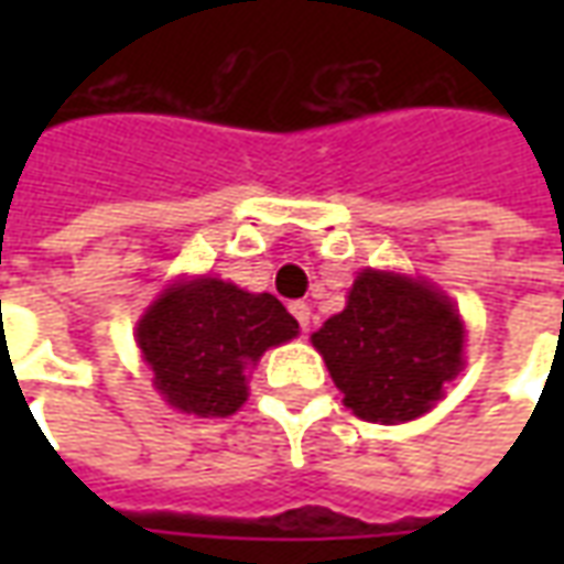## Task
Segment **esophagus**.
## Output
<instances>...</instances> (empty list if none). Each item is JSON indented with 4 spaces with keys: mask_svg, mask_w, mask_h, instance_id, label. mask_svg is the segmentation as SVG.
Segmentation results:
<instances>
[{
    "mask_svg": "<svg viewBox=\"0 0 564 564\" xmlns=\"http://www.w3.org/2000/svg\"><path fill=\"white\" fill-rule=\"evenodd\" d=\"M290 311H293V317L299 319V326H302V329H307V323H311V305H307V302H293V305H290Z\"/></svg>",
    "mask_w": 564,
    "mask_h": 564,
    "instance_id": "esophagus-1",
    "label": "esophagus"
}]
</instances>
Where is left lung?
<instances>
[{"label": "left lung", "mask_w": 564, "mask_h": 564, "mask_svg": "<svg viewBox=\"0 0 564 564\" xmlns=\"http://www.w3.org/2000/svg\"><path fill=\"white\" fill-rule=\"evenodd\" d=\"M311 341L344 404L368 423L423 416L465 366V326L453 302L432 283L392 271H359L347 307Z\"/></svg>", "instance_id": "left-lung-1"}]
</instances>
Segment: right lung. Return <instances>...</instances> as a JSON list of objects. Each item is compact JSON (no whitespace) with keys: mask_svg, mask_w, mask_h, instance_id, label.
<instances>
[{"mask_svg":"<svg viewBox=\"0 0 564 564\" xmlns=\"http://www.w3.org/2000/svg\"><path fill=\"white\" fill-rule=\"evenodd\" d=\"M295 335L299 323L271 293L202 274L162 290L139 319L135 341L172 408L229 416L247 402V375L259 356Z\"/></svg>","mask_w":564,"mask_h":564,"instance_id":"right-lung-1","label":"right lung"}]
</instances>
